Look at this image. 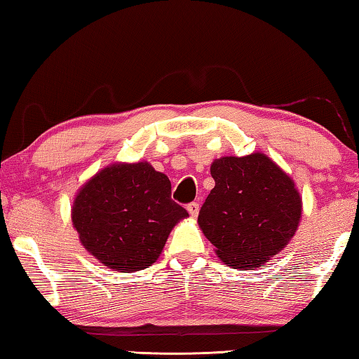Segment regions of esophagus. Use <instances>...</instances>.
Here are the masks:
<instances>
[{
	"instance_id": "obj_1",
	"label": "esophagus",
	"mask_w": 359,
	"mask_h": 359,
	"mask_svg": "<svg viewBox=\"0 0 359 359\" xmlns=\"http://www.w3.org/2000/svg\"><path fill=\"white\" fill-rule=\"evenodd\" d=\"M187 210H188V214L191 215V218H196L198 214H199V204L198 203H190L187 205Z\"/></svg>"
}]
</instances>
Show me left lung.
I'll return each mask as SVG.
<instances>
[{"instance_id":"left-lung-1","label":"left lung","mask_w":359,"mask_h":359,"mask_svg":"<svg viewBox=\"0 0 359 359\" xmlns=\"http://www.w3.org/2000/svg\"><path fill=\"white\" fill-rule=\"evenodd\" d=\"M198 223L215 253L233 269L261 267L287 247L301 220L302 201L290 175L269 156H223Z\"/></svg>"}]
</instances>
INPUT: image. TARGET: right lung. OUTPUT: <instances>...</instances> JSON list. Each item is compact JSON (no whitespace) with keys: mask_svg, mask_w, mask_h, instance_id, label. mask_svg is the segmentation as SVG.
Returning a JSON list of instances; mask_svg holds the SVG:
<instances>
[{"mask_svg":"<svg viewBox=\"0 0 359 359\" xmlns=\"http://www.w3.org/2000/svg\"><path fill=\"white\" fill-rule=\"evenodd\" d=\"M188 212L171 199L168 175L150 163H114L76 194L72 224L88 253L111 269L154 264L172 228Z\"/></svg>","mask_w":359,"mask_h":359,"instance_id":"1","label":"right lung"}]
</instances>
